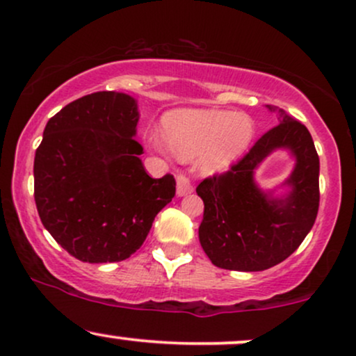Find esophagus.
Masks as SVG:
<instances>
[{
    "instance_id": "34e87169",
    "label": "esophagus",
    "mask_w": 356,
    "mask_h": 356,
    "mask_svg": "<svg viewBox=\"0 0 356 356\" xmlns=\"http://www.w3.org/2000/svg\"><path fill=\"white\" fill-rule=\"evenodd\" d=\"M175 181H177V195L179 197L191 194V192L194 191V186L191 184V179L186 177L184 174H177Z\"/></svg>"
}]
</instances>
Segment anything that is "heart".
<instances>
[{"label": "heart", "instance_id": "obj_1", "mask_svg": "<svg viewBox=\"0 0 356 356\" xmlns=\"http://www.w3.org/2000/svg\"><path fill=\"white\" fill-rule=\"evenodd\" d=\"M164 137L149 136V145L167 154L172 149L182 159L199 156L204 174L230 169L254 137V124L243 114L219 109H177L162 119Z\"/></svg>", "mask_w": 356, "mask_h": 356}]
</instances>
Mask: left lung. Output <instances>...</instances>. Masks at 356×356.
<instances>
[{
  "label": "left lung",
  "mask_w": 356,
  "mask_h": 356,
  "mask_svg": "<svg viewBox=\"0 0 356 356\" xmlns=\"http://www.w3.org/2000/svg\"><path fill=\"white\" fill-rule=\"evenodd\" d=\"M275 127L265 132L237 164L220 175L204 179L197 195L204 200L199 241L216 267L260 272L284 262L310 232L318 213L320 159L314 139L302 122L284 109ZM277 148L296 157V167L284 183L291 192L273 197L256 186L254 169Z\"/></svg>",
  "instance_id": "1"
}]
</instances>
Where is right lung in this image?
I'll list each match as a JSON object with an SVG mask.
<instances>
[{
  "label": "right lung",
  "mask_w": 356,
  "mask_h": 356,
  "mask_svg": "<svg viewBox=\"0 0 356 356\" xmlns=\"http://www.w3.org/2000/svg\"><path fill=\"white\" fill-rule=\"evenodd\" d=\"M134 97L101 91L53 115L34 156V200L44 229L81 262L129 259L175 195L174 175L145 172L134 139Z\"/></svg>",
  "instance_id": "add662e5"
}]
</instances>
